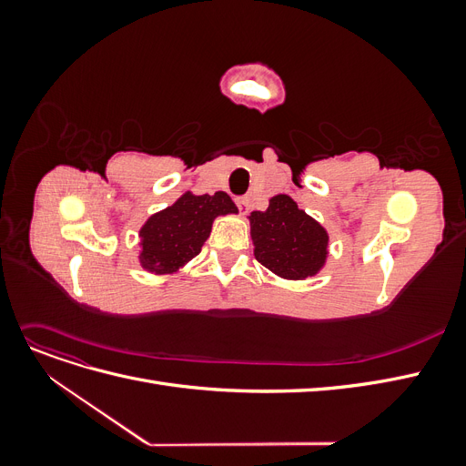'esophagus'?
I'll use <instances>...</instances> for the list:
<instances>
[{"mask_svg": "<svg viewBox=\"0 0 466 466\" xmlns=\"http://www.w3.org/2000/svg\"><path fill=\"white\" fill-rule=\"evenodd\" d=\"M237 208H238V211H241L243 216H247L248 209H250V198H248V196H238V198H237Z\"/></svg>", "mask_w": 466, "mask_h": 466, "instance_id": "esophagus-1", "label": "esophagus"}]
</instances>
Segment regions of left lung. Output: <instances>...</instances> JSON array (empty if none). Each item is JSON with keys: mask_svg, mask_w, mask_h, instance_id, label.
<instances>
[{"mask_svg": "<svg viewBox=\"0 0 466 466\" xmlns=\"http://www.w3.org/2000/svg\"><path fill=\"white\" fill-rule=\"evenodd\" d=\"M250 235L257 260L281 278L315 276L327 258V231L286 194L274 196L266 211H252Z\"/></svg>", "mask_w": 466, "mask_h": 466, "instance_id": "8db88e82", "label": "left lung"}]
</instances>
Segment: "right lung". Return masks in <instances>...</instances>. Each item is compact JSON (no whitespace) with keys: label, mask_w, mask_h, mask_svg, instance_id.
<instances>
[{"label":"right lung","mask_w":466,"mask_h":466,"mask_svg":"<svg viewBox=\"0 0 466 466\" xmlns=\"http://www.w3.org/2000/svg\"><path fill=\"white\" fill-rule=\"evenodd\" d=\"M225 214H237V206L229 194L194 196L187 192L171 208L146 221L139 231L142 237L139 262L146 270L155 274L175 272L198 255L209 237L211 223Z\"/></svg>","instance_id":"obj_1"}]
</instances>
